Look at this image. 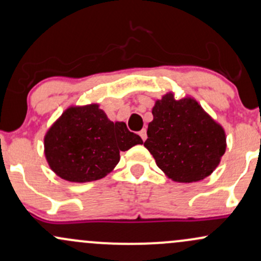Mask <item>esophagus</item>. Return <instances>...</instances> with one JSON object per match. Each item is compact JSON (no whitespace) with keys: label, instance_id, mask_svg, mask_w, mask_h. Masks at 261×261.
Instances as JSON below:
<instances>
[{"label":"esophagus","instance_id":"34e87169","mask_svg":"<svg viewBox=\"0 0 261 261\" xmlns=\"http://www.w3.org/2000/svg\"><path fill=\"white\" fill-rule=\"evenodd\" d=\"M139 135L143 141H146V139H147V133H146V128H142V130H141L139 133Z\"/></svg>","mask_w":261,"mask_h":261}]
</instances>
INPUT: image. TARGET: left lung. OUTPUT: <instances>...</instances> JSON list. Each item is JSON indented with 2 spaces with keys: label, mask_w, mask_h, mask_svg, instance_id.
Here are the masks:
<instances>
[{
  "label": "left lung",
  "mask_w": 261,
  "mask_h": 261,
  "mask_svg": "<svg viewBox=\"0 0 261 261\" xmlns=\"http://www.w3.org/2000/svg\"><path fill=\"white\" fill-rule=\"evenodd\" d=\"M145 147L158 168L179 182L199 181L217 168L226 152L223 127L194 98L167 93L155 101Z\"/></svg>",
  "instance_id": "obj_1"
}]
</instances>
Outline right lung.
Listing matches in <instances>:
<instances>
[{
  "mask_svg": "<svg viewBox=\"0 0 261 261\" xmlns=\"http://www.w3.org/2000/svg\"><path fill=\"white\" fill-rule=\"evenodd\" d=\"M143 141L122 121L113 122L98 104L70 107L44 137V152L56 175L72 182L98 180L120 161V152Z\"/></svg>",
  "mask_w": 261,
  "mask_h": 261,
  "instance_id": "obj_1",
  "label": "right lung"
}]
</instances>
